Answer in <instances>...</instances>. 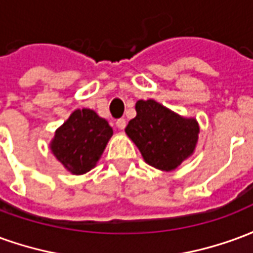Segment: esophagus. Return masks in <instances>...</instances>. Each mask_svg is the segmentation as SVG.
I'll return each mask as SVG.
<instances>
[{"label":"esophagus","instance_id":"34e87169","mask_svg":"<svg viewBox=\"0 0 253 253\" xmlns=\"http://www.w3.org/2000/svg\"><path fill=\"white\" fill-rule=\"evenodd\" d=\"M115 125H116V127L119 128V130H123V128L126 127V121H125L123 118H121V119H118V121H116Z\"/></svg>","mask_w":253,"mask_h":253}]
</instances>
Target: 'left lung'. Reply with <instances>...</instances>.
<instances>
[{
    "instance_id": "left-lung-1",
    "label": "left lung",
    "mask_w": 253,
    "mask_h": 253,
    "mask_svg": "<svg viewBox=\"0 0 253 253\" xmlns=\"http://www.w3.org/2000/svg\"><path fill=\"white\" fill-rule=\"evenodd\" d=\"M135 111L126 134L149 165L172 170L192 154L199 132L195 119L181 118L154 100H139Z\"/></svg>"
}]
</instances>
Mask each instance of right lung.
<instances>
[{"label":"right lung","mask_w":253,"mask_h":253,"mask_svg":"<svg viewBox=\"0 0 253 253\" xmlns=\"http://www.w3.org/2000/svg\"><path fill=\"white\" fill-rule=\"evenodd\" d=\"M112 128L92 110H76L55 132L51 150L67 170L83 175L93 168L104 152Z\"/></svg>","instance_id":"add662e5"}]
</instances>
